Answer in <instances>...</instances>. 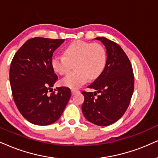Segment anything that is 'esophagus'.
I'll list each match as a JSON object with an SVG mask.
<instances>
[{
  "label": "esophagus",
  "instance_id": "obj_1",
  "mask_svg": "<svg viewBox=\"0 0 158 158\" xmlns=\"http://www.w3.org/2000/svg\"><path fill=\"white\" fill-rule=\"evenodd\" d=\"M71 92H72V94L74 95V94H75L76 93L80 92V91L79 90H77V89H72Z\"/></svg>",
  "mask_w": 158,
  "mask_h": 158
}]
</instances>
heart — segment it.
I'll return each instance as SVG.
<instances>
[{"mask_svg": "<svg viewBox=\"0 0 158 158\" xmlns=\"http://www.w3.org/2000/svg\"><path fill=\"white\" fill-rule=\"evenodd\" d=\"M64 55H56L52 58V69L58 75L67 73L74 64L75 70L61 81L64 86L77 89L89 79H95L105 69L107 54L105 48L98 43L77 40L64 49Z\"/></svg>", "mask_w": 158, "mask_h": 158, "instance_id": "1", "label": "heart"}]
</instances>
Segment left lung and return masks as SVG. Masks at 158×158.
<instances>
[{
    "label": "left lung",
    "mask_w": 158,
    "mask_h": 158,
    "mask_svg": "<svg viewBox=\"0 0 158 158\" xmlns=\"http://www.w3.org/2000/svg\"><path fill=\"white\" fill-rule=\"evenodd\" d=\"M106 47L105 69L88 88L83 91L82 111L89 122L99 126L110 125L123 116L129 106L134 90V75L129 58L116 42L106 37H97ZM100 93V95L96 94Z\"/></svg>",
    "instance_id": "obj_1"
}]
</instances>
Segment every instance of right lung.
Instances as JSON below:
<instances>
[{"instance_id":"1","label":"right lung","mask_w":158,"mask_h":158,"mask_svg":"<svg viewBox=\"0 0 158 158\" xmlns=\"http://www.w3.org/2000/svg\"><path fill=\"white\" fill-rule=\"evenodd\" d=\"M64 42L32 38L11 61L9 81L14 101L23 117L34 124L49 125L56 122L71 97V91L65 86L49 94L58 80L51 65L52 54Z\"/></svg>"}]
</instances>
